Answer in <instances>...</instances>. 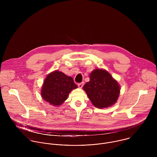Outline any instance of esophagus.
<instances>
[{
    "label": "esophagus",
    "mask_w": 157,
    "mask_h": 157,
    "mask_svg": "<svg viewBox=\"0 0 157 157\" xmlns=\"http://www.w3.org/2000/svg\"><path fill=\"white\" fill-rule=\"evenodd\" d=\"M83 86V83H78V86L80 88H82Z\"/></svg>",
    "instance_id": "obj_1"
}]
</instances>
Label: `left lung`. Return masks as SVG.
I'll use <instances>...</instances> for the list:
<instances>
[{
  "mask_svg": "<svg viewBox=\"0 0 157 157\" xmlns=\"http://www.w3.org/2000/svg\"><path fill=\"white\" fill-rule=\"evenodd\" d=\"M90 81L83 86L92 104L98 108L113 105L120 94V86L107 71L97 69L90 74Z\"/></svg>",
  "mask_w": 157,
  "mask_h": 157,
  "instance_id": "1",
  "label": "left lung"
}]
</instances>
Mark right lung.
Masks as SVG:
<instances>
[{
	"label": "right lung",
	"instance_id": "right-lung-1",
	"mask_svg": "<svg viewBox=\"0 0 157 157\" xmlns=\"http://www.w3.org/2000/svg\"><path fill=\"white\" fill-rule=\"evenodd\" d=\"M77 88L71 77L56 71L46 77L41 95L47 102L54 106H59L67 99L71 90Z\"/></svg>",
	"mask_w": 157,
	"mask_h": 157
}]
</instances>
